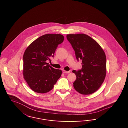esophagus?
Here are the masks:
<instances>
[{
	"label": "esophagus",
	"instance_id": "obj_1",
	"mask_svg": "<svg viewBox=\"0 0 128 128\" xmlns=\"http://www.w3.org/2000/svg\"><path fill=\"white\" fill-rule=\"evenodd\" d=\"M62 72H63V73H64V74H66V73H69L70 72V71H68H68H66V70H63V71H62Z\"/></svg>",
	"mask_w": 128,
	"mask_h": 128
}]
</instances>
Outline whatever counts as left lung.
Wrapping results in <instances>:
<instances>
[{
    "label": "left lung",
    "mask_w": 128,
    "mask_h": 128,
    "mask_svg": "<svg viewBox=\"0 0 128 128\" xmlns=\"http://www.w3.org/2000/svg\"><path fill=\"white\" fill-rule=\"evenodd\" d=\"M66 38L77 60H82V70L72 71L76 75L74 88L80 94H91L100 87L106 76L105 54L97 42L86 34H68Z\"/></svg>",
    "instance_id": "1"
}]
</instances>
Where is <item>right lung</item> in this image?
Returning <instances> with one entry per match:
<instances>
[{"instance_id":"1","label":"right lung","mask_w":128,"mask_h":128,"mask_svg":"<svg viewBox=\"0 0 128 128\" xmlns=\"http://www.w3.org/2000/svg\"><path fill=\"white\" fill-rule=\"evenodd\" d=\"M63 40L61 34H46L38 38L26 49L23 55V76L34 92H50L61 76V70L55 69L46 62L50 60Z\"/></svg>"}]
</instances>
